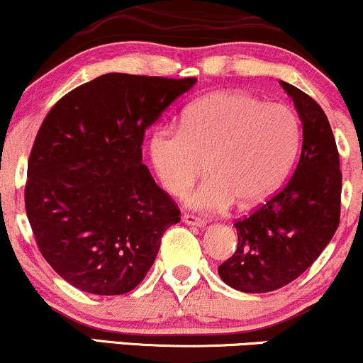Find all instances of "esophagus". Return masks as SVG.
Returning a JSON list of instances; mask_svg holds the SVG:
<instances>
[{
  "label": "esophagus",
  "mask_w": 363,
  "mask_h": 363,
  "mask_svg": "<svg viewBox=\"0 0 363 363\" xmlns=\"http://www.w3.org/2000/svg\"><path fill=\"white\" fill-rule=\"evenodd\" d=\"M183 223H186L190 225H197V228H203V225L207 224V220L202 219V217H199V216L185 214V216H183Z\"/></svg>",
  "instance_id": "obj_1"
}]
</instances>
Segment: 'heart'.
Listing matches in <instances>:
<instances>
[{
    "mask_svg": "<svg viewBox=\"0 0 363 363\" xmlns=\"http://www.w3.org/2000/svg\"><path fill=\"white\" fill-rule=\"evenodd\" d=\"M299 140V118L287 105L223 91L190 105L182 127L157 125L149 138V156L173 195L186 194L206 163L207 180L186 202L220 212L234 200L253 207L270 197L291 169Z\"/></svg>",
    "mask_w": 363,
    "mask_h": 363,
    "instance_id": "obj_1",
    "label": "heart"
}]
</instances>
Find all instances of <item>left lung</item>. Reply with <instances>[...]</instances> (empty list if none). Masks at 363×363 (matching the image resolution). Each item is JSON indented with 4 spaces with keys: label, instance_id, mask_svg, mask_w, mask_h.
<instances>
[{
    "label": "left lung",
    "instance_id": "obj_1",
    "mask_svg": "<svg viewBox=\"0 0 363 363\" xmlns=\"http://www.w3.org/2000/svg\"><path fill=\"white\" fill-rule=\"evenodd\" d=\"M302 121V151L279 194L238 219V248L219 265L225 284L241 292H272L316 262L340 224L342 169L326 113L299 88L282 81Z\"/></svg>",
    "mask_w": 363,
    "mask_h": 363
}]
</instances>
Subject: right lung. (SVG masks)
<instances>
[{
	"instance_id": "right-lung-1",
	"label": "right lung",
	"mask_w": 363,
	"mask_h": 363,
	"mask_svg": "<svg viewBox=\"0 0 363 363\" xmlns=\"http://www.w3.org/2000/svg\"><path fill=\"white\" fill-rule=\"evenodd\" d=\"M197 78L98 76L45 115L28 157L25 211L66 282L121 296L143 282L180 208L143 164L146 129Z\"/></svg>"
}]
</instances>
